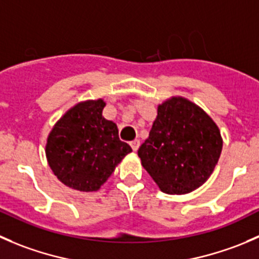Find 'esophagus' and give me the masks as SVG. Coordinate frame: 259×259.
Instances as JSON below:
<instances>
[{
	"mask_svg": "<svg viewBox=\"0 0 259 259\" xmlns=\"http://www.w3.org/2000/svg\"><path fill=\"white\" fill-rule=\"evenodd\" d=\"M130 145H131V147H132L133 151H137L138 147H140V140H133Z\"/></svg>",
	"mask_w": 259,
	"mask_h": 259,
	"instance_id": "esophagus-1",
	"label": "esophagus"
}]
</instances>
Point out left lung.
<instances>
[{
	"label": "left lung",
	"mask_w": 259,
	"mask_h": 259,
	"mask_svg": "<svg viewBox=\"0 0 259 259\" xmlns=\"http://www.w3.org/2000/svg\"><path fill=\"white\" fill-rule=\"evenodd\" d=\"M222 148L220 131L210 116L189 99L171 97L157 107L138 157L162 193L183 195L210 178Z\"/></svg>",
	"instance_id": "left-lung-1"
}]
</instances>
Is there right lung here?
Segmentation results:
<instances>
[{"label":"right lung","mask_w":259,"mask_h":259,"mask_svg":"<svg viewBox=\"0 0 259 259\" xmlns=\"http://www.w3.org/2000/svg\"><path fill=\"white\" fill-rule=\"evenodd\" d=\"M103 99L71 107L54 124L45 153L54 175L68 188L97 191L132 148L118 137L114 122L102 116Z\"/></svg>","instance_id":"right-lung-1"}]
</instances>
